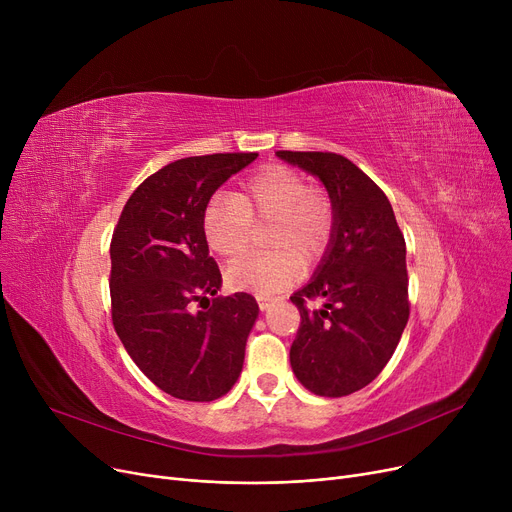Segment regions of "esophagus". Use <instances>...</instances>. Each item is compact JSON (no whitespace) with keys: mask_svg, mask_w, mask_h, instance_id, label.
Segmentation results:
<instances>
[{"mask_svg":"<svg viewBox=\"0 0 512 512\" xmlns=\"http://www.w3.org/2000/svg\"><path fill=\"white\" fill-rule=\"evenodd\" d=\"M257 305H259V309H261V311H267V309H270V307H272V299H265V297H259V299H257Z\"/></svg>","mask_w":512,"mask_h":512,"instance_id":"obj_1","label":"esophagus"}]
</instances>
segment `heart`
Masks as SVG:
<instances>
[{"instance_id":"1","label":"heart","mask_w":512,"mask_h":512,"mask_svg":"<svg viewBox=\"0 0 512 512\" xmlns=\"http://www.w3.org/2000/svg\"><path fill=\"white\" fill-rule=\"evenodd\" d=\"M255 222H272L267 245L272 253H253L234 261L226 282L240 292L274 297L328 251L334 234L332 201L299 172L286 166H265L240 184L238 193L211 197L201 213L207 247L224 259L245 253L255 234Z\"/></svg>"}]
</instances>
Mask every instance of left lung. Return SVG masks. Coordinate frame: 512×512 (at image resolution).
Segmentation results:
<instances>
[{"label": "left lung", "mask_w": 512, "mask_h": 512, "mask_svg": "<svg viewBox=\"0 0 512 512\" xmlns=\"http://www.w3.org/2000/svg\"><path fill=\"white\" fill-rule=\"evenodd\" d=\"M276 155L319 178L334 207L328 251L290 297L301 311L290 367L317 396L353 394L378 378L409 321L405 236L382 188L351 159L321 151ZM309 298L325 305L309 312Z\"/></svg>", "instance_id": "1"}]
</instances>
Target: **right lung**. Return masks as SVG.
<instances>
[{
	"instance_id": "obj_1",
	"label": "right lung",
	"mask_w": 512,
	"mask_h": 512,
	"mask_svg": "<svg viewBox=\"0 0 512 512\" xmlns=\"http://www.w3.org/2000/svg\"><path fill=\"white\" fill-rule=\"evenodd\" d=\"M257 153L184 157L151 174L126 201L112 236V321L126 353L174 398L209 402L232 390L259 305L247 292L216 297L201 213L211 195Z\"/></svg>"
}]
</instances>
